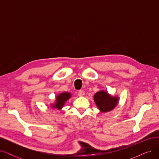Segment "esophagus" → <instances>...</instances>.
Wrapping results in <instances>:
<instances>
[{
    "label": "esophagus",
    "instance_id": "obj_1",
    "mask_svg": "<svg viewBox=\"0 0 159 159\" xmlns=\"http://www.w3.org/2000/svg\"><path fill=\"white\" fill-rule=\"evenodd\" d=\"M78 95L81 97V96H84L85 95V92L83 90H80L79 92H78Z\"/></svg>",
    "mask_w": 159,
    "mask_h": 159
}]
</instances>
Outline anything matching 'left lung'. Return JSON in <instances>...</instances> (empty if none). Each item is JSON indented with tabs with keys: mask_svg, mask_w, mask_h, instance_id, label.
<instances>
[{
	"mask_svg": "<svg viewBox=\"0 0 159 159\" xmlns=\"http://www.w3.org/2000/svg\"><path fill=\"white\" fill-rule=\"evenodd\" d=\"M93 98L96 105L103 113L113 110L117 106L119 99L117 96H111L103 90L96 93Z\"/></svg>",
	"mask_w": 159,
	"mask_h": 159,
	"instance_id": "left-lung-1",
	"label": "left lung"
}]
</instances>
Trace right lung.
Instances as JSON below:
<instances>
[{
    "label": "right lung",
    "instance_id": "1",
    "mask_svg": "<svg viewBox=\"0 0 159 159\" xmlns=\"http://www.w3.org/2000/svg\"><path fill=\"white\" fill-rule=\"evenodd\" d=\"M71 93L68 92H63L60 93L58 95H57L56 102L54 104L51 105V107L52 108L57 109H61L64 105L65 103L67 100H68L71 98Z\"/></svg>",
    "mask_w": 159,
    "mask_h": 159
}]
</instances>
